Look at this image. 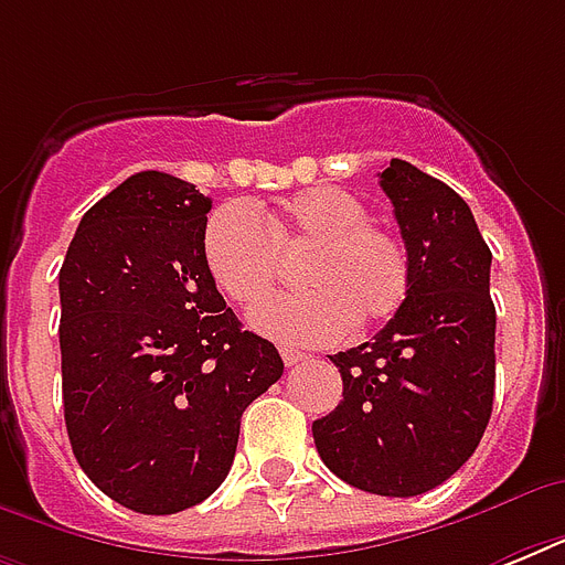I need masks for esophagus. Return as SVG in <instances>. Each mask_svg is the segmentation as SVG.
I'll use <instances>...</instances> for the list:
<instances>
[{
	"mask_svg": "<svg viewBox=\"0 0 565 565\" xmlns=\"http://www.w3.org/2000/svg\"><path fill=\"white\" fill-rule=\"evenodd\" d=\"M281 361L287 363V366H296V363L308 361V354L299 352V349H290V345H284V349H281Z\"/></svg>",
	"mask_w": 565,
	"mask_h": 565,
	"instance_id": "obj_1",
	"label": "esophagus"
}]
</instances>
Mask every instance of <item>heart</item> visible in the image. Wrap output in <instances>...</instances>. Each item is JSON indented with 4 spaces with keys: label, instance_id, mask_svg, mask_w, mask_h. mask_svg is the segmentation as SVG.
Here are the masks:
<instances>
[{
    "label": "heart",
    "instance_id": "heart-1",
    "mask_svg": "<svg viewBox=\"0 0 565 565\" xmlns=\"http://www.w3.org/2000/svg\"><path fill=\"white\" fill-rule=\"evenodd\" d=\"M299 254L302 290L248 313V326L275 343H326L345 328L361 334L393 319L411 292L402 237L372 222L361 195L343 188L301 190L260 211V220L228 202L204 225V266L237 305L259 301L280 277V257Z\"/></svg>",
    "mask_w": 565,
    "mask_h": 565
}]
</instances>
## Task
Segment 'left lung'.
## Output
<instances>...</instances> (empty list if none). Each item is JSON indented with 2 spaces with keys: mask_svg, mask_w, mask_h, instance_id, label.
Instances as JSON below:
<instances>
[{
  "mask_svg": "<svg viewBox=\"0 0 565 565\" xmlns=\"http://www.w3.org/2000/svg\"><path fill=\"white\" fill-rule=\"evenodd\" d=\"M377 175L411 255V292L372 343L331 354L343 402L313 422V443L345 483L407 499L448 481L490 422L492 252L448 184L398 158Z\"/></svg>",
  "mask_w": 565,
  "mask_h": 565,
  "instance_id": "1",
  "label": "left lung"
}]
</instances>
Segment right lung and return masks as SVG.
<instances>
[{"mask_svg":"<svg viewBox=\"0 0 565 565\" xmlns=\"http://www.w3.org/2000/svg\"><path fill=\"white\" fill-rule=\"evenodd\" d=\"M207 211L188 181L137 172L84 213L57 275L70 446L105 495L146 516L225 481L239 416L284 372L204 266Z\"/></svg>","mask_w":565,"mask_h":565,"instance_id":"1","label":"right lung"}]
</instances>
